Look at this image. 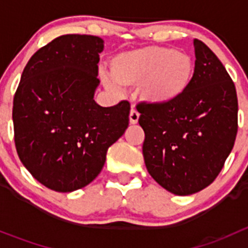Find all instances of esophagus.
<instances>
[{"mask_svg": "<svg viewBox=\"0 0 248 248\" xmlns=\"http://www.w3.org/2000/svg\"><path fill=\"white\" fill-rule=\"evenodd\" d=\"M139 116H140L139 112L137 111L136 109H132L131 112H129V122H131L132 124H137V122H138V120H139Z\"/></svg>", "mask_w": 248, "mask_h": 248, "instance_id": "obj_1", "label": "esophagus"}]
</instances>
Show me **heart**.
Listing matches in <instances>:
<instances>
[{
    "instance_id": "1",
    "label": "heart",
    "mask_w": 248,
    "mask_h": 248,
    "mask_svg": "<svg viewBox=\"0 0 248 248\" xmlns=\"http://www.w3.org/2000/svg\"><path fill=\"white\" fill-rule=\"evenodd\" d=\"M193 73V61L185 52L168 47H144L116 55L111 76L102 73L104 84L116 91L140 85V96L150 103H166L185 91Z\"/></svg>"
}]
</instances>
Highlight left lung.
<instances>
[{
    "label": "left lung",
    "instance_id": "1",
    "mask_svg": "<svg viewBox=\"0 0 248 248\" xmlns=\"http://www.w3.org/2000/svg\"><path fill=\"white\" fill-rule=\"evenodd\" d=\"M193 77L166 103H139L147 171L177 196L197 193L222 170L237 133L235 85L218 57L199 39Z\"/></svg>",
    "mask_w": 248,
    "mask_h": 248
}]
</instances>
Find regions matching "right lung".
Listing matches in <instances>:
<instances>
[{
    "label": "right lung",
    "instance_id": "obj_1",
    "mask_svg": "<svg viewBox=\"0 0 248 248\" xmlns=\"http://www.w3.org/2000/svg\"><path fill=\"white\" fill-rule=\"evenodd\" d=\"M103 39L64 34L36 51L21 74L13 101L17 156L42 185L73 192L93 181L107 151L129 124L128 101L98 106Z\"/></svg>",
    "mask_w": 248,
    "mask_h": 248
}]
</instances>
